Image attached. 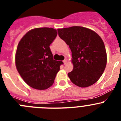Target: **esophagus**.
Returning a JSON list of instances; mask_svg holds the SVG:
<instances>
[{"label":"esophagus","instance_id":"obj_1","mask_svg":"<svg viewBox=\"0 0 121 121\" xmlns=\"http://www.w3.org/2000/svg\"><path fill=\"white\" fill-rule=\"evenodd\" d=\"M63 62H64V64H67V59L64 60V61H63Z\"/></svg>","mask_w":121,"mask_h":121}]
</instances>
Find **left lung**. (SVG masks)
<instances>
[{"instance_id": "obj_1", "label": "left lung", "mask_w": 121, "mask_h": 121, "mask_svg": "<svg viewBox=\"0 0 121 121\" xmlns=\"http://www.w3.org/2000/svg\"><path fill=\"white\" fill-rule=\"evenodd\" d=\"M58 35L69 46L73 69L68 76L77 86L85 88L99 79L106 67L107 53L101 37L82 26L57 29Z\"/></svg>"}]
</instances>
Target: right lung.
<instances>
[{"instance_id":"1","label":"right lung","mask_w":121,"mask_h":121,"mask_svg":"<svg viewBox=\"0 0 121 121\" xmlns=\"http://www.w3.org/2000/svg\"><path fill=\"white\" fill-rule=\"evenodd\" d=\"M57 35L53 28H37L28 31L19 42L16 67L23 81L35 89L43 90L53 85L63 64L53 59L50 48Z\"/></svg>"}]
</instances>
